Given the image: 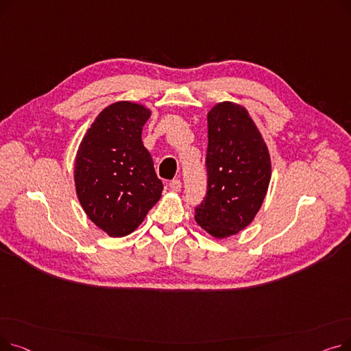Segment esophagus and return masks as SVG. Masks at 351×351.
Returning <instances> with one entry per match:
<instances>
[{"label":"esophagus","instance_id":"obj_1","mask_svg":"<svg viewBox=\"0 0 351 351\" xmlns=\"http://www.w3.org/2000/svg\"><path fill=\"white\" fill-rule=\"evenodd\" d=\"M169 186H171V189H172L173 192H179L180 188H182V182H180L179 179H175V180H172V182L169 183Z\"/></svg>","mask_w":351,"mask_h":351}]
</instances>
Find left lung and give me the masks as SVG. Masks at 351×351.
<instances>
[{"label":"left lung","instance_id":"obj_1","mask_svg":"<svg viewBox=\"0 0 351 351\" xmlns=\"http://www.w3.org/2000/svg\"><path fill=\"white\" fill-rule=\"evenodd\" d=\"M208 193L196 223L215 239L246 229L261 210L271 178L267 145L239 104L225 101L208 112Z\"/></svg>","mask_w":351,"mask_h":351}]
</instances>
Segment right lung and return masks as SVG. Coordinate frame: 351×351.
I'll use <instances>...</instances> for the list:
<instances>
[{
  "mask_svg": "<svg viewBox=\"0 0 351 351\" xmlns=\"http://www.w3.org/2000/svg\"><path fill=\"white\" fill-rule=\"evenodd\" d=\"M152 110L118 101L104 108L84 135L73 182L89 220L110 237L131 234L162 196L142 128Z\"/></svg>",
  "mask_w": 351,
  "mask_h": 351,
  "instance_id": "obj_1",
  "label": "right lung"
}]
</instances>
